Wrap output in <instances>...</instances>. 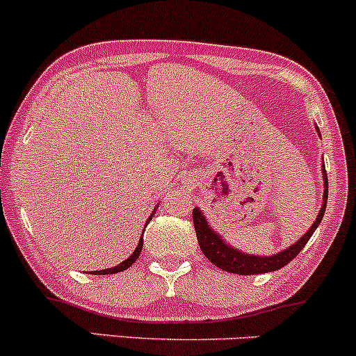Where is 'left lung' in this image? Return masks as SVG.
<instances>
[{
	"label": "left lung",
	"mask_w": 356,
	"mask_h": 356,
	"mask_svg": "<svg viewBox=\"0 0 356 356\" xmlns=\"http://www.w3.org/2000/svg\"><path fill=\"white\" fill-rule=\"evenodd\" d=\"M316 131L319 134V128L316 127ZM321 174H323V206L319 209L318 218L312 222V226L304 233L302 236L299 238L296 243H292L291 247L284 248L282 252L273 253V255H252V253H245L241 250L232 247L229 243H226L225 238H222L220 233L214 232L211 228V225L206 220L204 213H202L199 208H194L193 211V220H194V228H196V235L199 247H201V252L204 253L206 259H208L211 264L216 265L218 268L232 273H238V275H255V273H267L279 270V268L286 267L291 260H294L296 257L299 255V252L306 247V243L309 241L312 233L316 232V228L321 222L324 211H326V202H327V175L326 169H324V162L321 165Z\"/></svg>",
	"instance_id": "8db88e82"
}]
</instances>
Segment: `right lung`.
I'll return each mask as SVG.
<instances>
[{"mask_svg": "<svg viewBox=\"0 0 356 356\" xmlns=\"http://www.w3.org/2000/svg\"><path fill=\"white\" fill-rule=\"evenodd\" d=\"M157 208H159V206H155L154 211H152L150 218H148V220H147V222H150V220H152V218H154V214H155V211H157ZM147 222H145V226H147ZM143 232H145V229H143ZM142 235H143V233H142ZM142 248H143V236H140L138 245H136L135 252L131 253V255L128 257L127 260H123V261H121V264L116 265V267H111V268H103V270H96V272H92V273H96V275H106V273H118V272L127 270V268H128V267H131V265H134L135 261H136V259H138V257H140V252H142Z\"/></svg>", "mask_w": 356, "mask_h": 356, "instance_id": "add662e5", "label": "right lung"}]
</instances>
